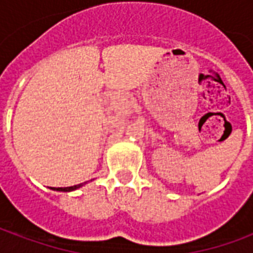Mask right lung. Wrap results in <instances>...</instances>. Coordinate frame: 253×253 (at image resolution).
I'll list each match as a JSON object with an SVG mask.
<instances>
[{
  "label": "right lung",
  "instance_id": "right-lung-1",
  "mask_svg": "<svg viewBox=\"0 0 253 253\" xmlns=\"http://www.w3.org/2000/svg\"><path fill=\"white\" fill-rule=\"evenodd\" d=\"M85 183H81V184H77V186H72V187H58V188H52V190H55V191H63V192H69V191H74V190H77V188H80V187H83Z\"/></svg>",
  "mask_w": 253,
  "mask_h": 253
}]
</instances>
